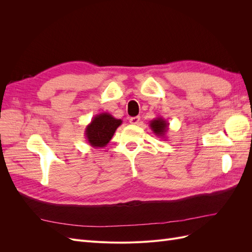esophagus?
Here are the masks:
<instances>
[{"mask_svg":"<svg viewBox=\"0 0 252 252\" xmlns=\"http://www.w3.org/2000/svg\"><path fill=\"white\" fill-rule=\"evenodd\" d=\"M140 117H133L129 119V122H130V124L132 125H138L140 123Z\"/></svg>","mask_w":252,"mask_h":252,"instance_id":"1","label":"esophagus"}]
</instances>
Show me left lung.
<instances>
[{
  "label": "left lung",
  "mask_w": 252,
  "mask_h": 252,
  "mask_svg": "<svg viewBox=\"0 0 252 252\" xmlns=\"http://www.w3.org/2000/svg\"><path fill=\"white\" fill-rule=\"evenodd\" d=\"M149 126L154 133L161 139H166V133L169 129V123L162 117H158L150 121Z\"/></svg>",
  "instance_id": "8db88e82"
}]
</instances>
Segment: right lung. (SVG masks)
Returning a JSON list of instances; mask_svg holds the SVG:
<instances>
[{
    "label": "right lung",
    "instance_id": "right-lung-1",
    "mask_svg": "<svg viewBox=\"0 0 252 252\" xmlns=\"http://www.w3.org/2000/svg\"><path fill=\"white\" fill-rule=\"evenodd\" d=\"M122 124V120L116 119L108 112L94 116L85 128V136L91 147L103 148L107 145Z\"/></svg>",
    "mask_w": 252,
    "mask_h": 252
}]
</instances>
